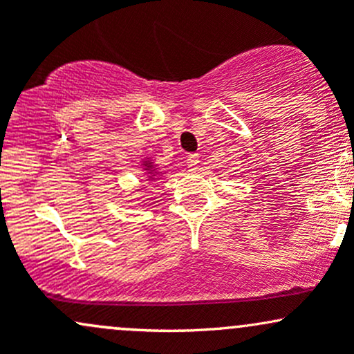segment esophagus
Instances as JSON below:
<instances>
[{"label":"esophagus","mask_w":354,"mask_h":354,"mask_svg":"<svg viewBox=\"0 0 354 354\" xmlns=\"http://www.w3.org/2000/svg\"><path fill=\"white\" fill-rule=\"evenodd\" d=\"M186 165H188L191 171H194V169L198 168V165H200V156H198V154H189L188 160H186Z\"/></svg>","instance_id":"esophagus-1"}]
</instances>
